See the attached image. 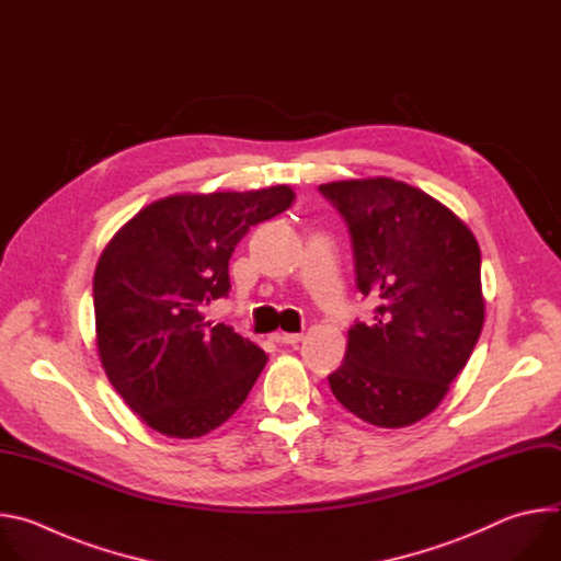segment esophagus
Returning a JSON list of instances; mask_svg holds the SVG:
<instances>
[{
	"label": "esophagus",
	"mask_w": 561,
	"mask_h": 561,
	"mask_svg": "<svg viewBox=\"0 0 561 561\" xmlns=\"http://www.w3.org/2000/svg\"><path fill=\"white\" fill-rule=\"evenodd\" d=\"M301 340H304L301 333H277V342H279V344H286V346L299 344Z\"/></svg>",
	"instance_id": "obj_1"
}]
</instances>
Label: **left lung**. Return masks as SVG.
I'll return each instance as SVG.
<instances>
[{
  "instance_id": "obj_1",
  "label": "left lung",
  "mask_w": 561,
  "mask_h": 561,
  "mask_svg": "<svg viewBox=\"0 0 561 561\" xmlns=\"http://www.w3.org/2000/svg\"><path fill=\"white\" fill-rule=\"evenodd\" d=\"M348 224L357 288L377 306L355 322L337 402L381 428L433 413L484 327L482 253L470 228L424 191L390 178L319 186Z\"/></svg>"
}]
</instances>
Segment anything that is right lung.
<instances>
[{"label":"right lung","instance_id":"add662e5","mask_svg":"<svg viewBox=\"0 0 561 561\" xmlns=\"http://www.w3.org/2000/svg\"><path fill=\"white\" fill-rule=\"evenodd\" d=\"M293 199L290 186L164 197L104 249L93 277L98 353L113 388L152 431L202 437L244 404L268 357L204 310L230 290L239 239Z\"/></svg>","mask_w":561,"mask_h":561}]
</instances>
